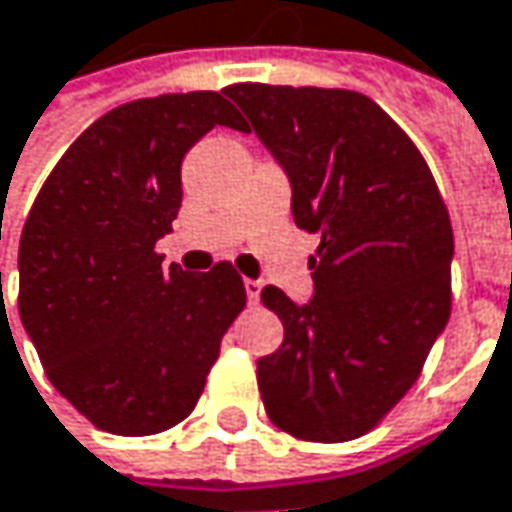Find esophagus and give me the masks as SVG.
I'll list each match as a JSON object with an SVG mask.
<instances>
[{
    "label": "esophagus",
    "instance_id": "obj_1",
    "mask_svg": "<svg viewBox=\"0 0 512 512\" xmlns=\"http://www.w3.org/2000/svg\"><path fill=\"white\" fill-rule=\"evenodd\" d=\"M244 291H247V302L256 305V302H259V294H262V282H259V279H244Z\"/></svg>",
    "mask_w": 512,
    "mask_h": 512
}]
</instances>
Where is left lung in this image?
<instances>
[{"mask_svg": "<svg viewBox=\"0 0 512 512\" xmlns=\"http://www.w3.org/2000/svg\"><path fill=\"white\" fill-rule=\"evenodd\" d=\"M224 94L288 172L296 227L320 236L308 305L262 291L285 325L256 363L265 412L302 441L360 438L415 386L449 320L447 204L418 146L366 94L265 83Z\"/></svg>", "mask_w": 512, "mask_h": 512, "instance_id": "8db88e82", "label": "left lung"}]
</instances>
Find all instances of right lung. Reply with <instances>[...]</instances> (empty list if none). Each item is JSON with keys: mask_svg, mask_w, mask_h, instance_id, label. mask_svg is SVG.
<instances>
[{"mask_svg": "<svg viewBox=\"0 0 512 512\" xmlns=\"http://www.w3.org/2000/svg\"><path fill=\"white\" fill-rule=\"evenodd\" d=\"M213 126L242 129L218 91L117 106L68 146L19 239V317L54 389L97 429L155 435L204 392L247 302L230 262L164 268L181 161Z\"/></svg>", "mask_w": 512, "mask_h": 512, "instance_id": "add662e5", "label": "right lung"}]
</instances>
